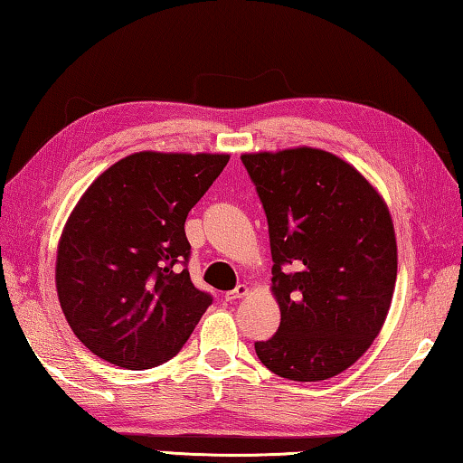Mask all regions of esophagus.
I'll use <instances>...</instances> for the list:
<instances>
[{
    "label": "esophagus",
    "mask_w": 463,
    "mask_h": 463,
    "mask_svg": "<svg viewBox=\"0 0 463 463\" xmlns=\"http://www.w3.org/2000/svg\"><path fill=\"white\" fill-rule=\"evenodd\" d=\"M247 295H249V286H247V284H239L234 290L226 292L224 300H237V298H243V297H247Z\"/></svg>",
    "instance_id": "esophagus-1"
}]
</instances>
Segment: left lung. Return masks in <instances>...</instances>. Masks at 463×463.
Instances as JSON below:
<instances>
[{
	"mask_svg": "<svg viewBox=\"0 0 463 463\" xmlns=\"http://www.w3.org/2000/svg\"><path fill=\"white\" fill-rule=\"evenodd\" d=\"M268 218L271 295L280 327L255 342L260 361L290 381L340 375L390 313L398 243L375 185L311 146L241 156Z\"/></svg>",
	"mask_w": 463,
	"mask_h": 463,
	"instance_id": "left-lung-1",
	"label": "left lung"
}]
</instances>
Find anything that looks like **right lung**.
<instances>
[{
	"label": "right lung",
	"mask_w": 463,
	"mask_h": 463,
	"mask_svg": "<svg viewBox=\"0 0 463 463\" xmlns=\"http://www.w3.org/2000/svg\"><path fill=\"white\" fill-rule=\"evenodd\" d=\"M229 154L144 150L90 183L65 222L55 286L71 332L102 361L129 371L177 354L212 298L185 261V218Z\"/></svg>",
	"instance_id": "right-lung-1"
}]
</instances>
